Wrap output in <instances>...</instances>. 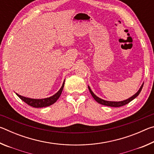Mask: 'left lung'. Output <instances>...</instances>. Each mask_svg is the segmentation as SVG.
I'll list each match as a JSON object with an SVG mask.
<instances>
[{
	"label": "left lung",
	"instance_id": "1",
	"mask_svg": "<svg viewBox=\"0 0 154 154\" xmlns=\"http://www.w3.org/2000/svg\"><path fill=\"white\" fill-rule=\"evenodd\" d=\"M143 84L144 83H143L141 86H140V89L139 90V91L135 94H134L132 96H131V97L126 99V100H124L123 101H119V102H115V101H107V100H103V99H101L100 98H98V96H96L94 94V92L92 91V90L90 89V86H88V89H89L90 90V92L91 94V95L92 96V97L94 98V100L96 101V102L101 104V105H105V106H112V107H119V106H124L125 105H126V104L129 103L130 101H132V100H134V99L137 97L138 96H139V94L140 92V91H141L142 88H143Z\"/></svg>",
	"mask_w": 154,
	"mask_h": 154
}]
</instances>
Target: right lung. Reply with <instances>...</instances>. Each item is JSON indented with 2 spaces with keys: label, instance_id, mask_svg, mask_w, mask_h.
I'll use <instances>...</instances> for the list:
<instances>
[{
  "label": "right lung",
  "instance_id": "1",
  "mask_svg": "<svg viewBox=\"0 0 154 154\" xmlns=\"http://www.w3.org/2000/svg\"><path fill=\"white\" fill-rule=\"evenodd\" d=\"M64 82L63 83V84H62L61 88L59 90L58 92L55 94L54 95L50 96V97L46 98L34 99V98L24 97V96L19 95L17 93H16V94L18 97L21 99V100H22L24 102L28 104V105L32 106V107H35V108L45 107V106H48L53 105L54 103H55L56 102L57 100H58L60 96V95H61L62 90H63V88H64Z\"/></svg>",
  "mask_w": 154,
  "mask_h": 154
}]
</instances>
